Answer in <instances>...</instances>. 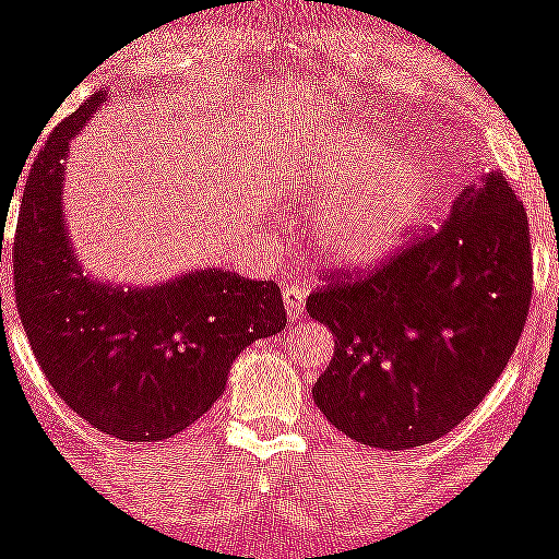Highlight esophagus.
<instances>
[{
	"label": "esophagus",
	"mask_w": 559,
	"mask_h": 559,
	"mask_svg": "<svg viewBox=\"0 0 559 559\" xmlns=\"http://www.w3.org/2000/svg\"><path fill=\"white\" fill-rule=\"evenodd\" d=\"M305 297H308V292H305L299 284H286L284 286L286 319H289V321H302V316H305Z\"/></svg>",
	"instance_id": "esophagus-1"
}]
</instances>
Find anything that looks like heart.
Here are the masks:
<instances>
[{"label":"heart","mask_w":559,"mask_h":559,"mask_svg":"<svg viewBox=\"0 0 559 559\" xmlns=\"http://www.w3.org/2000/svg\"><path fill=\"white\" fill-rule=\"evenodd\" d=\"M383 174V152L356 144H345L343 152H313L292 171V190L319 219L313 246L326 262L374 267L407 240L420 211V185L413 171H393L372 188Z\"/></svg>","instance_id":"1"}]
</instances>
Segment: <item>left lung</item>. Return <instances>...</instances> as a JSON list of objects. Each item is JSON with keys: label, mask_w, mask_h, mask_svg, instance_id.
<instances>
[{"label": "left lung", "mask_w": 559, "mask_h": 559, "mask_svg": "<svg viewBox=\"0 0 559 559\" xmlns=\"http://www.w3.org/2000/svg\"><path fill=\"white\" fill-rule=\"evenodd\" d=\"M527 216L501 171L468 181L437 233L356 281L308 297L334 356L313 402L337 431L378 450L444 437L485 399L525 326Z\"/></svg>", "instance_id": "obj_1"}]
</instances>
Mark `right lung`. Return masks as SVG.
<instances>
[{"label": "right lung", "instance_id": "add662e5", "mask_svg": "<svg viewBox=\"0 0 559 559\" xmlns=\"http://www.w3.org/2000/svg\"><path fill=\"white\" fill-rule=\"evenodd\" d=\"M107 102L96 93L52 131L17 211L15 299L58 396L122 442H160L222 396L240 350L286 326L273 281L185 270L160 284H111L80 260L63 214L72 139Z\"/></svg>", "mask_w": 559, "mask_h": 559}]
</instances>
